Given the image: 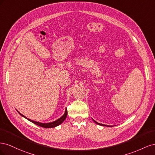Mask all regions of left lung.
I'll list each match as a JSON object with an SVG mask.
<instances>
[{
	"label": "left lung",
	"instance_id": "left-lung-1",
	"mask_svg": "<svg viewBox=\"0 0 155 155\" xmlns=\"http://www.w3.org/2000/svg\"><path fill=\"white\" fill-rule=\"evenodd\" d=\"M92 120H93V119H92ZM93 121H94V122H95L96 124L99 125H101V126H107V127H111V125H105V124H100V123L97 122V121H96L95 120H93Z\"/></svg>",
	"mask_w": 155,
	"mask_h": 155
}]
</instances>
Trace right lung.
Listing matches in <instances>:
<instances>
[{
	"mask_svg": "<svg viewBox=\"0 0 155 155\" xmlns=\"http://www.w3.org/2000/svg\"><path fill=\"white\" fill-rule=\"evenodd\" d=\"M17 112H18V113H19V114L21 116H22V117H24V118H25L28 120H29L30 121H31V122L34 123V124H35L37 125H39L40 127H44V128H53V127H57V126L59 125L60 124H61L63 122V121L65 120V119H66L67 116V110L66 109L64 114L60 118L58 119L57 120L54 121H52V122H50V123H41V122H38V121H35L31 120H30L29 118H27L26 116H25L24 115H22L18 110H17Z\"/></svg>",
	"mask_w": 155,
	"mask_h": 155,
	"instance_id": "obj_1",
	"label": "right lung"
}]
</instances>
